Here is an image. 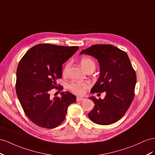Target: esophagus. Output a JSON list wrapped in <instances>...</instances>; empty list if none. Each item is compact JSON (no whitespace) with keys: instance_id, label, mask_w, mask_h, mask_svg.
I'll return each instance as SVG.
<instances>
[{"instance_id":"34e87169","label":"esophagus","mask_w":155,"mask_h":155,"mask_svg":"<svg viewBox=\"0 0 155 155\" xmlns=\"http://www.w3.org/2000/svg\"><path fill=\"white\" fill-rule=\"evenodd\" d=\"M84 100H85V99L83 98V97H77V101H83Z\"/></svg>"}]
</instances>
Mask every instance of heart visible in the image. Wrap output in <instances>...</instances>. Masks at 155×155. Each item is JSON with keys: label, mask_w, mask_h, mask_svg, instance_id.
Here are the masks:
<instances>
[{"label": "heart", "mask_w": 155, "mask_h": 155, "mask_svg": "<svg viewBox=\"0 0 155 155\" xmlns=\"http://www.w3.org/2000/svg\"><path fill=\"white\" fill-rule=\"evenodd\" d=\"M81 64L84 69L86 71L89 69H95V61L89 57H83L81 60ZM70 63L68 62L65 65L63 71V74L65 75L67 73L68 69L69 67ZM91 86L89 82H71L69 84V89L71 91L73 94L82 95L85 93V91Z\"/></svg>", "instance_id": "b5f03b06"}]
</instances>
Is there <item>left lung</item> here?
<instances>
[{
  "label": "left lung",
  "instance_id": "8db88e82",
  "mask_svg": "<svg viewBox=\"0 0 155 155\" xmlns=\"http://www.w3.org/2000/svg\"><path fill=\"white\" fill-rule=\"evenodd\" d=\"M81 54L95 57L100 65V77L91 92L107 93L104 99L91 97L95 106L88 117L101 125L117 122L125 114L135 95L136 74L129 56L110 44L92 45Z\"/></svg>",
  "mask_w": 155,
  "mask_h": 155
}]
</instances>
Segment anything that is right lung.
<instances>
[{"label": "right lung", "mask_w": 155, "mask_h": 155, "mask_svg": "<svg viewBox=\"0 0 155 155\" xmlns=\"http://www.w3.org/2000/svg\"><path fill=\"white\" fill-rule=\"evenodd\" d=\"M78 49L49 43L38 44L25 53L17 69L16 94L24 112L35 125L45 129L60 125L76 96L69 91L51 98L52 89L61 91L56 81L62 76V64Z\"/></svg>", "instance_id": "add662e5"}]
</instances>
